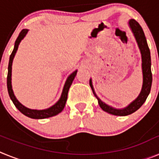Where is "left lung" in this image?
Returning <instances> with one entry per match:
<instances>
[{"label":"left lung","mask_w":159,"mask_h":159,"mask_svg":"<svg viewBox=\"0 0 159 159\" xmlns=\"http://www.w3.org/2000/svg\"><path fill=\"white\" fill-rule=\"evenodd\" d=\"M129 25L131 29L132 32L134 33L135 39L137 40L138 45L140 49L142 54V67H143V84L142 91L140 92L139 95L138 96L137 99L130 103V105L125 107L124 109L122 110H118L111 107L108 106L106 103L100 100V99L97 97L95 95V91H94L93 86L92 84V80H90V86L92 88V92L94 95L98 99L99 105L100 107L104 111L107 112L109 114H111L114 116H126L130 115V114L134 113V111L139 109L142 107V105L144 103L147 98L148 97L150 92H151V84H152V73H151V52L149 49L148 44H147V39H146L145 34L143 32V29L140 26V25L135 20H130L129 21Z\"/></svg>","instance_id":"left-lung-1"}]
</instances>
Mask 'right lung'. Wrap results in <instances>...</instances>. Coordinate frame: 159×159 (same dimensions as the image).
Masks as SVG:
<instances>
[{"label": "right lung", "instance_id": "1", "mask_svg": "<svg viewBox=\"0 0 159 159\" xmlns=\"http://www.w3.org/2000/svg\"><path fill=\"white\" fill-rule=\"evenodd\" d=\"M28 32L27 29H23L21 32H20L19 36H18L17 39L16 40L15 42V45H14L13 51L12 52V54L10 55V57H9V62H8V75H7V88H8V95L10 99H12V102L14 103V105L16 106V107L21 112L22 114H24L25 116H28L29 118H32V119H45V118H49L52 117V116H57L59 113L62 111L63 109L64 108L66 104V101L67 99V93H68V90H69L70 87H71V84H72V81L75 78V75H76L77 71H74L72 74L68 76L67 81L65 83V85L64 87V90H63L62 95L60 99H59L58 102L56 103L55 105H53L52 107H49L48 109H46V110H32V109H29V108L25 107V106L20 103L17 99H16V97L14 95L13 92H12V84H11V75H12V60L14 58V56L16 54V51H17L18 46H19L20 42L21 41V40L25 36L26 33Z\"/></svg>", "mask_w": 159, "mask_h": 159}]
</instances>
